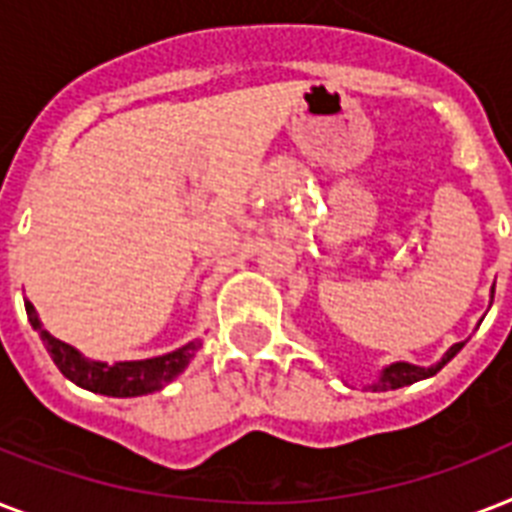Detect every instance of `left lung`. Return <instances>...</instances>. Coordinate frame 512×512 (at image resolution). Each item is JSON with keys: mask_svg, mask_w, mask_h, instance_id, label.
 <instances>
[{"mask_svg": "<svg viewBox=\"0 0 512 512\" xmlns=\"http://www.w3.org/2000/svg\"><path fill=\"white\" fill-rule=\"evenodd\" d=\"M492 297H494V289H492ZM465 348V342H457L452 348L446 350L441 361L430 366H417V364H409V361H396V364H388L385 369L380 372V377L374 382H369L366 388L372 390H396V388H406V385H412V382H420V380H428L433 377L436 372H441L449 361H452L460 350Z\"/></svg>", "mask_w": 512, "mask_h": 512, "instance_id": "8db88e82", "label": "left lung"}]
</instances>
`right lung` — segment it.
<instances>
[{
    "mask_svg": "<svg viewBox=\"0 0 512 512\" xmlns=\"http://www.w3.org/2000/svg\"><path fill=\"white\" fill-rule=\"evenodd\" d=\"M26 313L31 327L39 332L44 348L50 353L60 372L66 380L74 385L100 396H114V398H135V396H148L162 390L164 385H170L177 374L183 372L185 366L191 364V358L196 356V350L201 348L199 340L188 342L183 348L164 353V356L154 358H140V361H116V364H106V361H95V358L82 356L74 345L52 337L47 329L42 327V319L36 308L26 300Z\"/></svg>",
    "mask_w": 512,
    "mask_h": 512,
    "instance_id": "right-lung-1",
    "label": "right lung"
}]
</instances>
